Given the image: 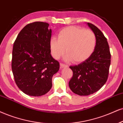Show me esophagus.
Wrapping results in <instances>:
<instances>
[{"label": "esophagus", "instance_id": "1", "mask_svg": "<svg viewBox=\"0 0 123 123\" xmlns=\"http://www.w3.org/2000/svg\"><path fill=\"white\" fill-rule=\"evenodd\" d=\"M60 67H61L62 68H67L68 67L67 66V65L63 64V63H60Z\"/></svg>", "mask_w": 123, "mask_h": 123}]
</instances>
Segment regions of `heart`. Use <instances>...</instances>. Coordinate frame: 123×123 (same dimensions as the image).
Returning a JSON list of instances; mask_svg holds the SVG:
<instances>
[{"label":"heart","instance_id":"b5f03b06","mask_svg":"<svg viewBox=\"0 0 123 123\" xmlns=\"http://www.w3.org/2000/svg\"><path fill=\"white\" fill-rule=\"evenodd\" d=\"M96 44L93 32L81 27L69 26L59 31L57 38L51 37L49 48L52 57L59 59L64 54L66 61L82 62L90 56Z\"/></svg>","mask_w":123,"mask_h":123}]
</instances>
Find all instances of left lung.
<instances>
[{
  "instance_id": "obj_1",
  "label": "left lung",
  "mask_w": 123,
  "mask_h": 123,
  "mask_svg": "<svg viewBox=\"0 0 123 123\" xmlns=\"http://www.w3.org/2000/svg\"><path fill=\"white\" fill-rule=\"evenodd\" d=\"M96 37L94 51L88 58L78 65L70 66L73 76L69 87L74 93L88 96L98 91L104 86L109 73L111 54L107 39L98 27L87 23Z\"/></svg>"
}]
</instances>
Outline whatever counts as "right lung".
Here are the masks:
<instances>
[{
    "label": "right lung",
    "mask_w": 123,
    "mask_h": 123,
    "mask_svg": "<svg viewBox=\"0 0 123 123\" xmlns=\"http://www.w3.org/2000/svg\"><path fill=\"white\" fill-rule=\"evenodd\" d=\"M49 24L36 22L21 30L13 43L12 71L15 83L23 92L40 96L52 87L53 75L60 64L51 55Z\"/></svg>",
    "instance_id": "add662e5"
}]
</instances>
